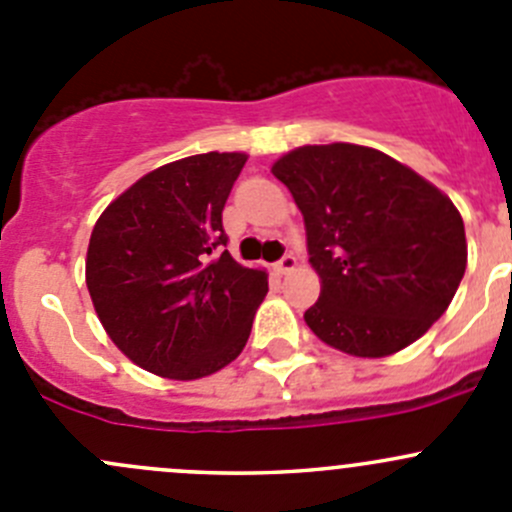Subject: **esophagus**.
Listing matches in <instances>:
<instances>
[{"instance_id":"esophagus-1","label":"esophagus","mask_w":512,"mask_h":512,"mask_svg":"<svg viewBox=\"0 0 512 512\" xmlns=\"http://www.w3.org/2000/svg\"><path fill=\"white\" fill-rule=\"evenodd\" d=\"M294 267H297V257H294V255H285L280 262H277L275 270L280 272V275H287V272H292Z\"/></svg>"}]
</instances>
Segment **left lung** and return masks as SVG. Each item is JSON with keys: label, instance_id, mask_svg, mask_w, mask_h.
Listing matches in <instances>:
<instances>
[{"label": "left lung", "instance_id": "1", "mask_svg": "<svg viewBox=\"0 0 512 512\" xmlns=\"http://www.w3.org/2000/svg\"><path fill=\"white\" fill-rule=\"evenodd\" d=\"M272 173L302 210L322 280L307 327L329 347L369 359L423 337L466 272V230L451 198L354 143L294 148Z\"/></svg>", "mask_w": 512, "mask_h": 512}]
</instances>
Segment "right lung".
<instances>
[{
    "instance_id": "right-lung-1",
    "label": "right lung",
    "mask_w": 512,
    "mask_h": 512,
    "mask_svg": "<svg viewBox=\"0 0 512 512\" xmlns=\"http://www.w3.org/2000/svg\"><path fill=\"white\" fill-rule=\"evenodd\" d=\"M245 153L160 165L96 220L86 287L98 319L133 364L190 381L237 359L267 294V272L232 260L223 208Z\"/></svg>"
}]
</instances>
